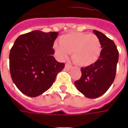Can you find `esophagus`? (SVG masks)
<instances>
[{
  "mask_svg": "<svg viewBox=\"0 0 128 128\" xmlns=\"http://www.w3.org/2000/svg\"><path fill=\"white\" fill-rule=\"evenodd\" d=\"M71 68V66H70V65H68V64H66V66H65V68H66V70H70Z\"/></svg>",
  "mask_w": 128,
  "mask_h": 128,
  "instance_id": "34e87169",
  "label": "esophagus"
}]
</instances>
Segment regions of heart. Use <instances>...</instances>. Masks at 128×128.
I'll list each match as a JSON object with an SVG mask.
<instances>
[{
	"label": "heart",
	"instance_id": "heart-1",
	"mask_svg": "<svg viewBox=\"0 0 128 128\" xmlns=\"http://www.w3.org/2000/svg\"><path fill=\"white\" fill-rule=\"evenodd\" d=\"M60 42L53 46L57 56L65 60L71 53L74 63L81 67H87L95 63L100 55L101 43L95 34L72 32L62 36Z\"/></svg>",
	"mask_w": 128,
	"mask_h": 128
}]
</instances>
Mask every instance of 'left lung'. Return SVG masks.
I'll return each instance as SVG.
<instances>
[{"mask_svg": "<svg viewBox=\"0 0 128 128\" xmlns=\"http://www.w3.org/2000/svg\"><path fill=\"white\" fill-rule=\"evenodd\" d=\"M93 32L100 40V55L95 63L82 68L81 77L75 82L77 89L88 98H98L109 89L116 78L119 58L118 50L112 40L98 30Z\"/></svg>", "mask_w": 128, "mask_h": 128, "instance_id": "8db88e82", "label": "left lung"}]
</instances>
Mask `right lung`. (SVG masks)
Returning a JSON list of instances; mask_svg holds the SVG:
<instances>
[{"label":"right lung","instance_id":"obj_1","mask_svg":"<svg viewBox=\"0 0 128 128\" xmlns=\"http://www.w3.org/2000/svg\"><path fill=\"white\" fill-rule=\"evenodd\" d=\"M58 32L33 30L16 40L9 55L10 72L18 90L29 97L48 90L65 64L55 59L52 48Z\"/></svg>","mask_w":128,"mask_h":128}]
</instances>
